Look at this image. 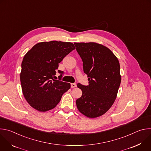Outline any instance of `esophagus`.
<instances>
[{
    "mask_svg": "<svg viewBox=\"0 0 151 151\" xmlns=\"http://www.w3.org/2000/svg\"><path fill=\"white\" fill-rule=\"evenodd\" d=\"M70 85H71V87L72 88H75V87H76V84L75 83H72L70 84Z\"/></svg>",
    "mask_w": 151,
    "mask_h": 151,
    "instance_id": "esophagus-1",
    "label": "esophagus"
}]
</instances>
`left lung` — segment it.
I'll return each mask as SVG.
<instances>
[{"instance_id":"1","label":"left lung","mask_w":151,"mask_h":151,"mask_svg":"<svg viewBox=\"0 0 151 151\" xmlns=\"http://www.w3.org/2000/svg\"><path fill=\"white\" fill-rule=\"evenodd\" d=\"M88 76V85L79 83L82 96L76 101L79 111L88 118L105 114L114 103L121 83L118 58L107 47L94 42L74 43Z\"/></svg>"}]
</instances>
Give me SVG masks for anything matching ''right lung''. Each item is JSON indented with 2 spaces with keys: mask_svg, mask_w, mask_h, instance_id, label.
Returning <instances> with one entry per match:
<instances>
[{
  "mask_svg": "<svg viewBox=\"0 0 151 151\" xmlns=\"http://www.w3.org/2000/svg\"><path fill=\"white\" fill-rule=\"evenodd\" d=\"M75 49L71 42H42L34 45L21 63L20 81L29 104L40 112L51 110L60 102L70 83L54 79L58 64ZM59 73L63 71L58 70Z\"/></svg>",
  "mask_w": 151,
  "mask_h": 151,
  "instance_id": "add662e5",
  "label": "right lung"
}]
</instances>
